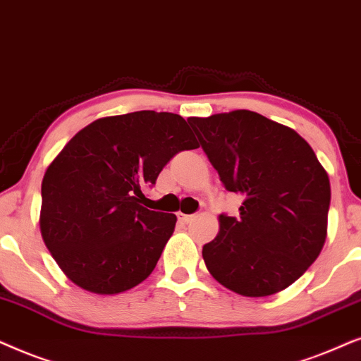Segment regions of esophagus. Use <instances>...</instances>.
Here are the masks:
<instances>
[{
    "label": "esophagus",
    "mask_w": 361,
    "mask_h": 361,
    "mask_svg": "<svg viewBox=\"0 0 361 361\" xmlns=\"http://www.w3.org/2000/svg\"><path fill=\"white\" fill-rule=\"evenodd\" d=\"M178 219H180L181 223L188 224L190 221H193V214H183V213H178Z\"/></svg>",
    "instance_id": "34e87169"
}]
</instances>
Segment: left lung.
<instances>
[{
  "mask_svg": "<svg viewBox=\"0 0 361 361\" xmlns=\"http://www.w3.org/2000/svg\"><path fill=\"white\" fill-rule=\"evenodd\" d=\"M224 188L243 196L239 216L219 214L203 246L216 281L244 297L284 290L319 257L326 238L329 175L292 128L251 110L190 117Z\"/></svg>",
  "mask_w": 361,
  "mask_h": 361,
  "instance_id": "left-lung-1",
  "label": "left lung"
}]
</instances>
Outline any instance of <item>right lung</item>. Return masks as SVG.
I'll list each match as a JSON object with an SVG mask.
<instances>
[{"label": "right lung", "instance_id": "add662e5", "mask_svg": "<svg viewBox=\"0 0 361 361\" xmlns=\"http://www.w3.org/2000/svg\"><path fill=\"white\" fill-rule=\"evenodd\" d=\"M198 148L183 117L140 110L92 122L47 166L41 185V234L75 286L100 295L150 276L176 216L145 208L178 152Z\"/></svg>", "mask_w": 361, "mask_h": 361}]
</instances>
